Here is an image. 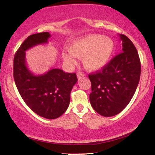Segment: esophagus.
Listing matches in <instances>:
<instances>
[{"label": "esophagus", "instance_id": "obj_1", "mask_svg": "<svg viewBox=\"0 0 155 155\" xmlns=\"http://www.w3.org/2000/svg\"><path fill=\"white\" fill-rule=\"evenodd\" d=\"M84 75V73H82V72H80V71H78L77 72V76H78V78H81L83 77Z\"/></svg>", "mask_w": 155, "mask_h": 155}]
</instances>
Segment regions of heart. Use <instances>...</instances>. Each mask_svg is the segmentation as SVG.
<instances>
[{"mask_svg":"<svg viewBox=\"0 0 155 155\" xmlns=\"http://www.w3.org/2000/svg\"><path fill=\"white\" fill-rule=\"evenodd\" d=\"M114 50V43L111 38L100 35H90L73 41L70 45V51H63L62 56L70 65L76 63L75 57L82 58L84 68L95 71L107 64Z\"/></svg>","mask_w":155,"mask_h":155,"instance_id":"heart-1","label":"heart"}]
</instances>
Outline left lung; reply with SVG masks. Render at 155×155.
<instances>
[{
    "label": "left lung",
    "mask_w": 155,
    "mask_h": 155,
    "mask_svg": "<svg viewBox=\"0 0 155 155\" xmlns=\"http://www.w3.org/2000/svg\"><path fill=\"white\" fill-rule=\"evenodd\" d=\"M122 53L116 55L101 71L89 75L92 84L90 104L99 114L110 117L124 110L138 85L141 65L134 44L119 35Z\"/></svg>",
    "instance_id": "1"
}]
</instances>
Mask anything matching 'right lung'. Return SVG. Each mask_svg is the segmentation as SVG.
<instances>
[{
	"label": "right lung",
	"instance_id": "obj_1",
	"mask_svg": "<svg viewBox=\"0 0 155 155\" xmlns=\"http://www.w3.org/2000/svg\"><path fill=\"white\" fill-rule=\"evenodd\" d=\"M48 32L29 36L14 56L13 76L20 96L32 111L41 117L54 119L66 111L71 92L78 81L75 73H68L58 68L35 75L26 65V51L38 44L48 43Z\"/></svg>",
	"mask_w": 155,
	"mask_h": 155
}]
</instances>
